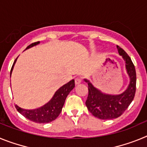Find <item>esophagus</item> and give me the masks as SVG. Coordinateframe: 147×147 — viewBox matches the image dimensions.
<instances>
[{"label":"esophagus","instance_id":"esophagus-1","mask_svg":"<svg viewBox=\"0 0 147 147\" xmlns=\"http://www.w3.org/2000/svg\"><path fill=\"white\" fill-rule=\"evenodd\" d=\"M81 82H82L81 78L77 77L75 79V84H76V85H79V84H80V83H81Z\"/></svg>","mask_w":147,"mask_h":147}]
</instances>
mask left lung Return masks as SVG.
<instances>
[{"label":"left lung","instance_id":"1","mask_svg":"<svg viewBox=\"0 0 147 147\" xmlns=\"http://www.w3.org/2000/svg\"><path fill=\"white\" fill-rule=\"evenodd\" d=\"M117 49L125 62L126 71L129 78V85L123 93L115 95L102 93L89 80H84L88 85V96L85 102L88 110L95 117L103 120L116 119L121 115L132 102L136 93V73L134 65L128 54L119 45Z\"/></svg>","mask_w":147,"mask_h":147}]
</instances>
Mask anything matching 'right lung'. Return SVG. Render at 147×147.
Returning a JSON list of instances; mask_svg holds the SVG:
<instances>
[{"label":"right lung","instance_id":"right-lung-1","mask_svg":"<svg viewBox=\"0 0 147 147\" xmlns=\"http://www.w3.org/2000/svg\"><path fill=\"white\" fill-rule=\"evenodd\" d=\"M38 44H40V42H34V43L28 45V47L26 49V50L38 45ZM17 59H18V57L16 58V59L13 63L12 67H11L10 77H11V72L13 71L15 64L16 63ZM74 80H72L69 82H67V84L62 85L61 88H59L55 92L51 99L49 102H47L43 106L37 109L26 110V109L21 108L17 105H15V107H16L18 112L20 113L21 115H23L24 117L28 119V120L36 122V123H39V124L49 123V122H51L55 120L59 116L61 111H62V107L64 105L67 95L69 94L70 92L74 89Z\"/></svg>","mask_w":147,"mask_h":147}]
</instances>
